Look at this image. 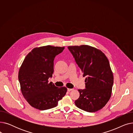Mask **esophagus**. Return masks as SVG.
I'll use <instances>...</instances> for the list:
<instances>
[{"label":"esophagus","mask_w":133,"mask_h":133,"mask_svg":"<svg viewBox=\"0 0 133 133\" xmlns=\"http://www.w3.org/2000/svg\"><path fill=\"white\" fill-rule=\"evenodd\" d=\"M73 89L72 88H67V91L68 92H71V90H72Z\"/></svg>","instance_id":"1"}]
</instances>
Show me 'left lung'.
Masks as SVG:
<instances>
[{
	"label": "left lung",
	"mask_w": 133,
	"mask_h": 133,
	"mask_svg": "<svg viewBox=\"0 0 133 133\" xmlns=\"http://www.w3.org/2000/svg\"><path fill=\"white\" fill-rule=\"evenodd\" d=\"M68 48L86 76L85 89H79L76 107L88 112H95L106 105L111 96L114 82L109 61L100 50L88 45L68 46Z\"/></svg>",
	"instance_id": "obj_1"
}]
</instances>
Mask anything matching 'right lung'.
I'll return each mask as SVG.
<instances>
[{"label":"right lung","mask_w":133,"mask_h":133,"mask_svg":"<svg viewBox=\"0 0 133 133\" xmlns=\"http://www.w3.org/2000/svg\"><path fill=\"white\" fill-rule=\"evenodd\" d=\"M64 48L50 45L35 48L25 57L18 79L24 97L33 107L39 110L54 108L65 95V87L59 88L48 81L54 72V58Z\"/></svg>","instance_id":"1"}]
</instances>
